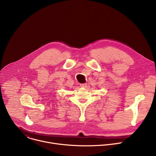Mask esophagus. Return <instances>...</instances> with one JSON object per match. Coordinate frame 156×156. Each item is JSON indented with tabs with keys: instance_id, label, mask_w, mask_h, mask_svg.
<instances>
[{
	"instance_id": "34e87169",
	"label": "esophagus",
	"mask_w": 156,
	"mask_h": 156,
	"mask_svg": "<svg viewBox=\"0 0 156 156\" xmlns=\"http://www.w3.org/2000/svg\"><path fill=\"white\" fill-rule=\"evenodd\" d=\"M80 86H81V87H86L87 86V84H84V83H83V84H80Z\"/></svg>"
}]
</instances>
